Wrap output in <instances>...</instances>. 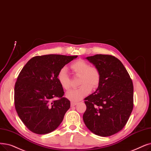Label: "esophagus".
I'll return each mask as SVG.
<instances>
[{"mask_svg":"<svg viewBox=\"0 0 151 151\" xmlns=\"http://www.w3.org/2000/svg\"><path fill=\"white\" fill-rule=\"evenodd\" d=\"M76 104H77L76 102H73V101L71 102V107H73V106H76Z\"/></svg>","mask_w":151,"mask_h":151,"instance_id":"1","label":"esophagus"}]
</instances>
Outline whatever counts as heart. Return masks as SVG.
<instances>
[{"instance_id": "obj_1", "label": "heart", "mask_w": 151, "mask_h": 151, "mask_svg": "<svg viewBox=\"0 0 151 151\" xmlns=\"http://www.w3.org/2000/svg\"><path fill=\"white\" fill-rule=\"evenodd\" d=\"M70 68L75 76H79L78 84L80 85L67 93V97L70 101L76 102L82 99L90 93L91 89H96L99 86L101 75L96 67L90 66L86 60L78 59L71 63ZM57 78L63 89L68 91L71 88V82L66 69L63 68L58 71Z\"/></svg>"}]
</instances>
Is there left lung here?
I'll use <instances>...</instances> for the list:
<instances>
[{"mask_svg":"<svg viewBox=\"0 0 151 151\" xmlns=\"http://www.w3.org/2000/svg\"><path fill=\"white\" fill-rule=\"evenodd\" d=\"M101 72L99 86L84 99L83 120L91 132L100 136L113 135L127 124L133 109V84L120 60L111 55L86 57Z\"/></svg>","mask_w":151,"mask_h":151,"instance_id":"obj_1","label":"left lung"}]
</instances>
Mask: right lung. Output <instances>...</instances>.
I'll use <instances>...</instances> for the list:
<instances>
[{"label": "right lung", "instance_id": "add662e5", "mask_svg": "<svg viewBox=\"0 0 151 151\" xmlns=\"http://www.w3.org/2000/svg\"><path fill=\"white\" fill-rule=\"evenodd\" d=\"M78 56L49 54L35 56L27 63L15 83L14 102L17 112L32 133L53 132L70 107L57 80V73Z\"/></svg>", "mask_w": 151, "mask_h": 151}]
</instances>
